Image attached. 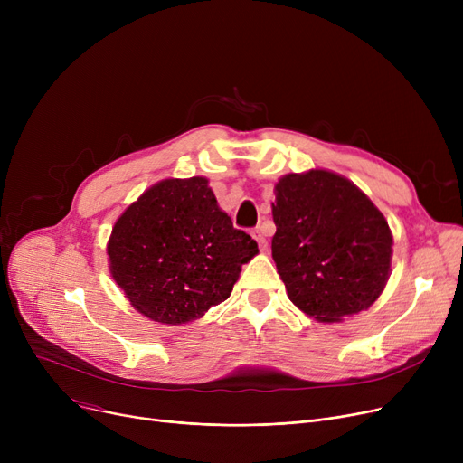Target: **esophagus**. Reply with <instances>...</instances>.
<instances>
[{
	"mask_svg": "<svg viewBox=\"0 0 463 463\" xmlns=\"http://www.w3.org/2000/svg\"><path fill=\"white\" fill-rule=\"evenodd\" d=\"M253 238L257 240V244H259L260 251L269 250V241H266V238H264V234H262V229H255V231H253Z\"/></svg>",
	"mask_w": 463,
	"mask_h": 463,
	"instance_id": "esophagus-1",
	"label": "esophagus"
}]
</instances>
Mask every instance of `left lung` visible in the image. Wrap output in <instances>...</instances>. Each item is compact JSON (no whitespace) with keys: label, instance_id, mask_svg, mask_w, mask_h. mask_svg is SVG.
<instances>
[{"label":"left lung","instance_id":"left-lung-1","mask_svg":"<svg viewBox=\"0 0 463 463\" xmlns=\"http://www.w3.org/2000/svg\"><path fill=\"white\" fill-rule=\"evenodd\" d=\"M272 257L288 300L319 323L368 309L391 276L392 232L353 182L325 168L276 184Z\"/></svg>","mask_w":463,"mask_h":463}]
</instances>
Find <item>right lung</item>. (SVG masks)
Segmentation results:
<instances>
[{"mask_svg": "<svg viewBox=\"0 0 463 463\" xmlns=\"http://www.w3.org/2000/svg\"><path fill=\"white\" fill-rule=\"evenodd\" d=\"M110 274L131 306L161 325H184L229 298L257 241L232 227L208 180L168 178L128 206L107 244Z\"/></svg>", "mask_w": 463, "mask_h": 463, "instance_id": "add662e5", "label": "right lung"}]
</instances>
